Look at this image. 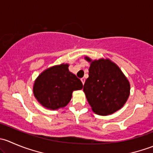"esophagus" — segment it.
Returning a JSON list of instances; mask_svg holds the SVG:
<instances>
[{
    "label": "esophagus",
    "instance_id": "obj_1",
    "mask_svg": "<svg viewBox=\"0 0 153 153\" xmlns=\"http://www.w3.org/2000/svg\"><path fill=\"white\" fill-rule=\"evenodd\" d=\"M81 82H82V84H84V83H85V78H81Z\"/></svg>",
    "mask_w": 153,
    "mask_h": 153
}]
</instances>
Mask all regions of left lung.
I'll use <instances>...</instances> for the list:
<instances>
[{
  "label": "left lung",
  "mask_w": 153,
  "mask_h": 153,
  "mask_svg": "<svg viewBox=\"0 0 153 153\" xmlns=\"http://www.w3.org/2000/svg\"><path fill=\"white\" fill-rule=\"evenodd\" d=\"M90 62L89 78L84 92L92 111L100 115H111L124 105L129 96L130 85L120 68L109 59L101 58Z\"/></svg>",
  "instance_id": "8db88e82"
}]
</instances>
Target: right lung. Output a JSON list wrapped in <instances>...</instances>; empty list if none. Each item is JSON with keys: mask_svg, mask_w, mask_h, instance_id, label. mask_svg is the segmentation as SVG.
Masks as SVG:
<instances>
[{"mask_svg": "<svg viewBox=\"0 0 153 153\" xmlns=\"http://www.w3.org/2000/svg\"><path fill=\"white\" fill-rule=\"evenodd\" d=\"M69 64L54 66L41 72L33 86L38 102L47 109H58L69 104L72 92L83 88L82 82L69 71Z\"/></svg>", "mask_w": 153, "mask_h": 153, "instance_id": "add662e5", "label": "right lung"}]
</instances>
